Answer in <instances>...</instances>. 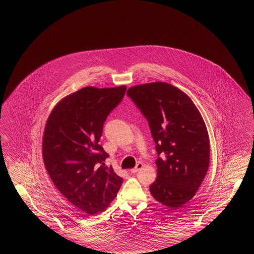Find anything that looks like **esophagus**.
Segmentation results:
<instances>
[{"label":"esophagus","mask_w":254,"mask_h":254,"mask_svg":"<svg viewBox=\"0 0 254 254\" xmlns=\"http://www.w3.org/2000/svg\"><path fill=\"white\" fill-rule=\"evenodd\" d=\"M143 167H144V165L142 163H138L134 169H130V172L131 173H136L138 170H140Z\"/></svg>","instance_id":"34e87169"}]
</instances>
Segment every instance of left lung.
<instances>
[{
	"instance_id": "left-lung-1",
	"label": "left lung",
	"mask_w": 254,
	"mask_h": 254,
	"mask_svg": "<svg viewBox=\"0 0 254 254\" xmlns=\"http://www.w3.org/2000/svg\"><path fill=\"white\" fill-rule=\"evenodd\" d=\"M127 94L148 122L156 144L157 178L153 198L172 209L191 200L209 166V137L192 100L164 82L131 86Z\"/></svg>"
}]
</instances>
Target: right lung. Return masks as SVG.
Segmentation results:
<instances>
[{"label": "right lung", "instance_id": "obj_1", "mask_svg": "<svg viewBox=\"0 0 254 254\" xmlns=\"http://www.w3.org/2000/svg\"><path fill=\"white\" fill-rule=\"evenodd\" d=\"M127 86H86L64 97L52 109L43 136L44 164L61 194L88 215L104 211L123 179L105 166L109 154L99 145L109 112Z\"/></svg>", "mask_w": 254, "mask_h": 254}]
</instances>
